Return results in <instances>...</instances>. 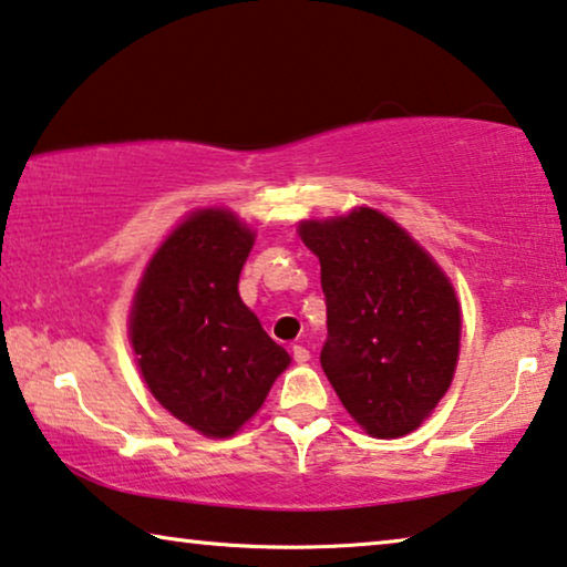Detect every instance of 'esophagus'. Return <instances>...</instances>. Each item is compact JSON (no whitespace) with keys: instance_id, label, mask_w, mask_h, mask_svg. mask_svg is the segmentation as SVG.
Returning <instances> with one entry per match:
<instances>
[{"instance_id":"obj_1","label":"esophagus","mask_w":567,"mask_h":567,"mask_svg":"<svg viewBox=\"0 0 567 567\" xmlns=\"http://www.w3.org/2000/svg\"><path fill=\"white\" fill-rule=\"evenodd\" d=\"M292 359L298 361V364H308L310 351L306 349V346H292Z\"/></svg>"}]
</instances>
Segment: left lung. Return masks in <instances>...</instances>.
<instances>
[{
    "instance_id": "left-lung-1",
    "label": "left lung",
    "mask_w": 567,
    "mask_h": 567,
    "mask_svg": "<svg viewBox=\"0 0 567 567\" xmlns=\"http://www.w3.org/2000/svg\"><path fill=\"white\" fill-rule=\"evenodd\" d=\"M320 259L328 382L377 437L415 430L451 386L461 343L458 300L441 267L374 208L300 224Z\"/></svg>"
}]
</instances>
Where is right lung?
Masks as SVG:
<instances>
[{
    "label": "right lung",
    "mask_w": 567,
    "mask_h": 567,
    "mask_svg": "<svg viewBox=\"0 0 567 567\" xmlns=\"http://www.w3.org/2000/svg\"><path fill=\"white\" fill-rule=\"evenodd\" d=\"M255 236L229 210H198L142 277L132 346L155 400L208 437H229L261 408L290 357L239 298Z\"/></svg>",
    "instance_id": "add662e5"
}]
</instances>
